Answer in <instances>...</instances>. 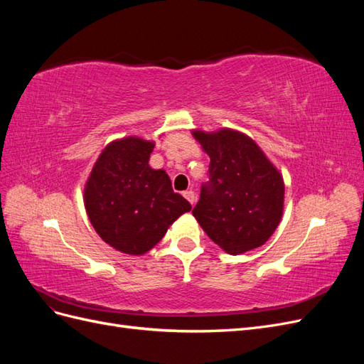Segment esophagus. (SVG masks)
Instances as JSON below:
<instances>
[{
	"label": "esophagus",
	"mask_w": 364,
	"mask_h": 364,
	"mask_svg": "<svg viewBox=\"0 0 364 364\" xmlns=\"http://www.w3.org/2000/svg\"><path fill=\"white\" fill-rule=\"evenodd\" d=\"M183 197H185V199L188 200L191 205H194V202H196V194H194V191H191V190L183 191Z\"/></svg>",
	"instance_id": "1"
}]
</instances>
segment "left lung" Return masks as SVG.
Instances as JSON below:
<instances>
[{"label":"left lung","mask_w":364,"mask_h":364,"mask_svg":"<svg viewBox=\"0 0 364 364\" xmlns=\"http://www.w3.org/2000/svg\"><path fill=\"white\" fill-rule=\"evenodd\" d=\"M193 135L211 158L209 181L202 183L193 215L230 255L262 246L282 217V176L245 134L222 129Z\"/></svg>","instance_id":"left-lung-1"}]
</instances>
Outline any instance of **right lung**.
I'll return each mask as SVG.
<instances>
[{"label":"right lung","instance_id":"add662e5","mask_svg":"<svg viewBox=\"0 0 364 364\" xmlns=\"http://www.w3.org/2000/svg\"><path fill=\"white\" fill-rule=\"evenodd\" d=\"M155 144L129 136L109 144L85 186V206L97 234L114 249L142 255L156 246L188 200L171 188L164 170L149 165Z\"/></svg>","mask_w":364,"mask_h":364}]
</instances>
